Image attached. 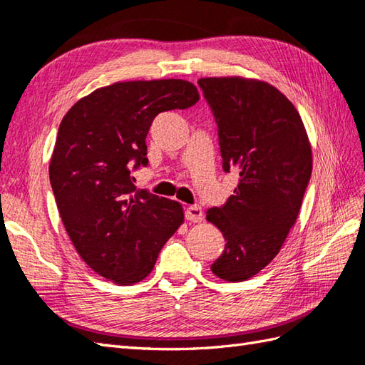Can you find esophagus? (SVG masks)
<instances>
[{"mask_svg": "<svg viewBox=\"0 0 365 365\" xmlns=\"http://www.w3.org/2000/svg\"><path fill=\"white\" fill-rule=\"evenodd\" d=\"M185 216H187V220L191 221V222H200L204 220V212L199 205H191V207L187 208Z\"/></svg>", "mask_w": 365, "mask_h": 365, "instance_id": "34e87169", "label": "esophagus"}]
</instances>
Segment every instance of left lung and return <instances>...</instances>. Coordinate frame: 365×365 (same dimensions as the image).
Masks as SVG:
<instances>
[{
  "instance_id": "obj_1",
  "label": "left lung",
  "mask_w": 365,
  "mask_h": 365,
  "mask_svg": "<svg viewBox=\"0 0 365 365\" xmlns=\"http://www.w3.org/2000/svg\"><path fill=\"white\" fill-rule=\"evenodd\" d=\"M197 83L218 122L222 169L238 174L226 205L207 210L226 240L212 271L242 282L276 257L297 222L312 173L311 141L298 110L273 84L245 76Z\"/></svg>"
}]
</instances>
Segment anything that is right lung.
I'll use <instances>...</instances> for the list:
<instances>
[{"mask_svg": "<svg viewBox=\"0 0 365 365\" xmlns=\"http://www.w3.org/2000/svg\"><path fill=\"white\" fill-rule=\"evenodd\" d=\"M197 100L185 80L118 81L80 98L61 122L48 168L61 220L80 257L114 284L149 276L185 221L177 200L136 190L131 169L147 165L153 119Z\"/></svg>", "mask_w": 365, "mask_h": 365, "instance_id": "obj_1", "label": "right lung"}]
</instances>
